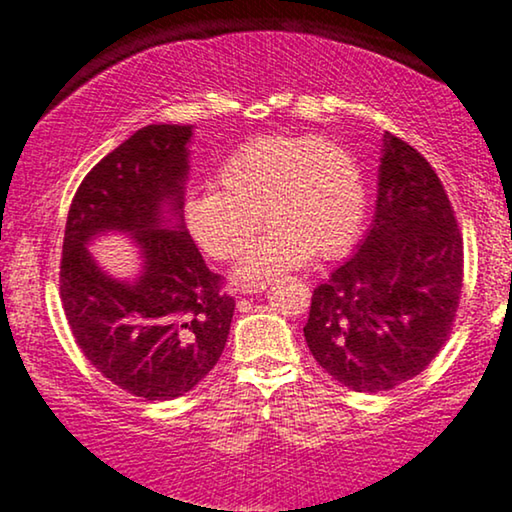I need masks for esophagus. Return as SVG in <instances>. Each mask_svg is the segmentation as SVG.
Segmentation results:
<instances>
[{"instance_id": "34e87169", "label": "esophagus", "mask_w": 512, "mask_h": 512, "mask_svg": "<svg viewBox=\"0 0 512 512\" xmlns=\"http://www.w3.org/2000/svg\"><path fill=\"white\" fill-rule=\"evenodd\" d=\"M266 287H269V283H257V285H243V294H259V292H264Z\"/></svg>"}]
</instances>
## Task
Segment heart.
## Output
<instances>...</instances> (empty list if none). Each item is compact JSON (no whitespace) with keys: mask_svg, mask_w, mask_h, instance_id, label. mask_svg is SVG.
Here are the masks:
<instances>
[{"mask_svg":"<svg viewBox=\"0 0 512 512\" xmlns=\"http://www.w3.org/2000/svg\"><path fill=\"white\" fill-rule=\"evenodd\" d=\"M215 187L187 194L185 225L208 257L236 264L241 283L301 266L311 255L348 248L362 227L366 185L357 157L325 136L269 134L234 148L213 176Z\"/></svg>","mask_w":512,"mask_h":512,"instance_id":"obj_1","label":"heart"}]
</instances>
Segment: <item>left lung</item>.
Returning a JSON list of instances; mask_svg holds the SVG:
<instances>
[{"mask_svg": "<svg viewBox=\"0 0 512 512\" xmlns=\"http://www.w3.org/2000/svg\"><path fill=\"white\" fill-rule=\"evenodd\" d=\"M462 278L464 243L441 178L385 132L371 229L313 290L304 336L315 362L355 392L415 378L448 341Z\"/></svg>", "mask_w": 512, "mask_h": 512, "instance_id": "left-lung-1", "label": "left lung"}]
</instances>
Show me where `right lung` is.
Masks as SVG:
<instances>
[{
	"label": "right lung",
	"mask_w": 512,
	"mask_h": 512,
	"mask_svg": "<svg viewBox=\"0 0 512 512\" xmlns=\"http://www.w3.org/2000/svg\"><path fill=\"white\" fill-rule=\"evenodd\" d=\"M190 125H148L92 167L64 229L60 297L71 334L113 385L146 401L183 397L218 364L234 299L183 225ZM134 238L142 271L118 281L87 243L99 233Z\"/></svg>",
	"instance_id": "add662e5"
}]
</instances>
